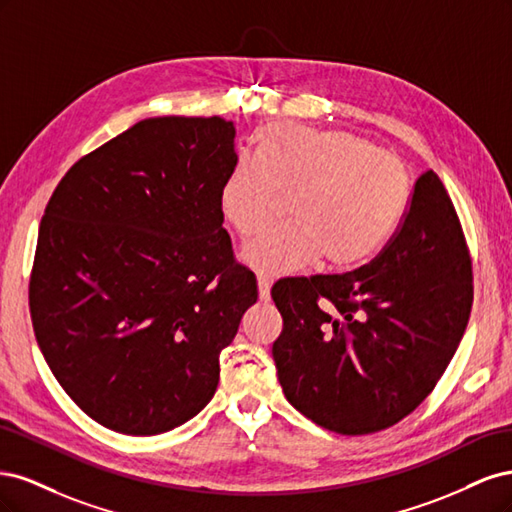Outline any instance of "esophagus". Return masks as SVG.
Segmentation results:
<instances>
[{
  "mask_svg": "<svg viewBox=\"0 0 512 512\" xmlns=\"http://www.w3.org/2000/svg\"><path fill=\"white\" fill-rule=\"evenodd\" d=\"M258 299L265 303L271 299V282L267 277H258Z\"/></svg>",
  "mask_w": 512,
  "mask_h": 512,
  "instance_id": "esophagus-1",
  "label": "esophagus"
}]
</instances>
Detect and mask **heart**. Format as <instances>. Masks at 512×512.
<instances>
[{
	"mask_svg": "<svg viewBox=\"0 0 512 512\" xmlns=\"http://www.w3.org/2000/svg\"><path fill=\"white\" fill-rule=\"evenodd\" d=\"M408 188L404 162L359 134L273 123L258 136L256 158L230 170L220 211L247 239L275 220L280 200L290 203L292 226L243 247V262L260 275H292L320 258L344 271L389 241Z\"/></svg>",
	"mask_w": 512,
	"mask_h": 512,
	"instance_id": "b5f03b06",
	"label": "heart"
}]
</instances>
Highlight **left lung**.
Masks as SVG:
<instances>
[{
	"label": "left lung",
	"instance_id": "1",
	"mask_svg": "<svg viewBox=\"0 0 512 512\" xmlns=\"http://www.w3.org/2000/svg\"><path fill=\"white\" fill-rule=\"evenodd\" d=\"M271 297L284 320L273 361L294 408L344 436L399 423L442 378L472 312V258L440 177L416 179L369 265L288 277Z\"/></svg>",
	"mask_w": 512,
	"mask_h": 512
}]
</instances>
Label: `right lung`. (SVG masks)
Instances as JSON below:
<instances>
[{
    "label": "right lung",
    "mask_w": 512,
    "mask_h": 512,
    "mask_svg": "<svg viewBox=\"0 0 512 512\" xmlns=\"http://www.w3.org/2000/svg\"><path fill=\"white\" fill-rule=\"evenodd\" d=\"M235 134L222 117L143 119L76 162L44 209L34 333L61 389L108 429L156 436L203 410L258 299L222 228Z\"/></svg>",
    "instance_id": "obj_1"
}]
</instances>
